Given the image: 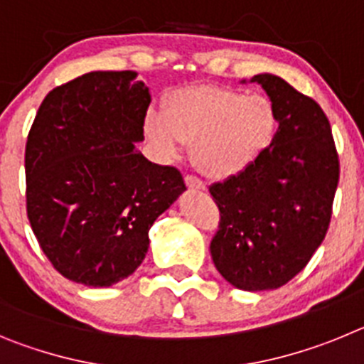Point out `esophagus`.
Instances as JSON below:
<instances>
[{"instance_id": "esophagus-1", "label": "esophagus", "mask_w": 364, "mask_h": 364, "mask_svg": "<svg viewBox=\"0 0 364 364\" xmlns=\"http://www.w3.org/2000/svg\"><path fill=\"white\" fill-rule=\"evenodd\" d=\"M184 182H186V186H188L189 189H195V191H205L204 182H200V180H198L197 176L188 175V176H186V178H184Z\"/></svg>"}]
</instances>
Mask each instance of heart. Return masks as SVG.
Wrapping results in <instances>:
<instances>
[{
  "instance_id": "b5f03b06",
  "label": "heart",
  "mask_w": 364,
  "mask_h": 364,
  "mask_svg": "<svg viewBox=\"0 0 364 364\" xmlns=\"http://www.w3.org/2000/svg\"><path fill=\"white\" fill-rule=\"evenodd\" d=\"M277 114L268 96L222 87H198L169 98L166 111L149 109L144 134L164 162L176 160L193 144V164L205 176L240 175L272 146Z\"/></svg>"
}]
</instances>
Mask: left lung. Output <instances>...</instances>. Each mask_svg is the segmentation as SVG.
Instances as JSON below:
<instances>
[{
	"label": "left lung",
	"mask_w": 364,
	"mask_h": 364,
	"mask_svg": "<svg viewBox=\"0 0 364 364\" xmlns=\"http://www.w3.org/2000/svg\"><path fill=\"white\" fill-rule=\"evenodd\" d=\"M250 82L266 91L279 127L255 164L210 188L220 210L210 250L230 284L264 291L291 281L323 242L339 160L330 122L315 100L275 74Z\"/></svg>",
	"instance_id": "1"
}]
</instances>
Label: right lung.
<instances>
[{
	"instance_id": "obj_1",
	"label": "right lung",
	"mask_w": 364,
	"mask_h": 364,
	"mask_svg": "<svg viewBox=\"0 0 364 364\" xmlns=\"http://www.w3.org/2000/svg\"><path fill=\"white\" fill-rule=\"evenodd\" d=\"M149 102L134 70H92L38 109L25 147L27 215L69 281L104 288L129 277L153 222L186 191L178 169L136 149Z\"/></svg>"
}]
</instances>
